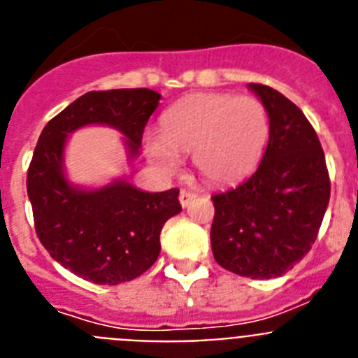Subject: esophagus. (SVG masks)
Instances as JSON below:
<instances>
[{"label": "esophagus", "instance_id": "1", "mask_svg": "<svg viewBox=\"0 0 358 358\" xmlns=\"http://www.w3.org/2000/svg\"><path fill=\"white\" fill-rule=\"evenodd\" d=\"M195 199H197V195L194 192H188V189H181V194H179V202H181L182 208H188Z\"/></svg>", "mask_w": 358, "mask_h": 358}]
</instances>
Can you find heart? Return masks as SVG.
I'll return each instance as SVG.
<instances>
[{
    "label": "heart",
    "mask_w": 358,
    "mask_h": 358,
    "mask_svg": "<svg viewBox=\"0 0 358 358\" xmlns=\"http://www.w3.org/2000/svg\"><path fill=\"white\" fill-rule=\"evenodd\" d=\"M267 109L252 96L204 93L170 107L161 134L145 136V152L157 170L176 173L181 154L211 185H233L251 176L268 141Z\"/></svg>",
    "instance_id": "heart-1"
}]
</instances>
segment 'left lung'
<instances>
[{
    "label": "left lung",
    "mask_w": 358,
    "mask_h": 358,
    "mask_svg": "<svg viewBox=\"0 0 358 358\" xmlns=\"http://www.w3.org/2000/svg\"><path fill=\"white\" fill-rule=\"evenodd\" d=\"M268 115V143L248 181L211 197V251L251 280L283 276L310 251L330 201L327 159L314 127L280 91L248 84Z\"/></svg>",
    "instance_id": "1"
}]
</instances>
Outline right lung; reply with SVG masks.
Wrapping results in <instances>:
<instances>
[{
    "label": "right lung",
    "mask_w": 358,
    "mask_h": 358,
    "mask_svg": "<svg viewBox=\"0 0 358 358\" xmlns=\"http://www.w3.org/2000/svg\"><path fill=\"white\" fill-rule=\"evenodd\" d=\"M159 100L152 90L90 91L50 120L34 150L27 192L37 236L53 260L96 285L131 281L154 265L164 222L182 210L179 189L150 194L123 176L96 188L73 185L66 145L78 129L106 125L123 136L132 163Z\"/></svg>",
    "instance_id": "add662e5"
}]
</instances>
